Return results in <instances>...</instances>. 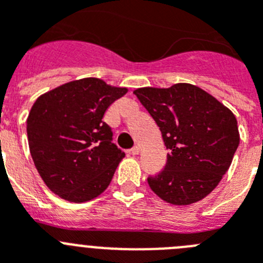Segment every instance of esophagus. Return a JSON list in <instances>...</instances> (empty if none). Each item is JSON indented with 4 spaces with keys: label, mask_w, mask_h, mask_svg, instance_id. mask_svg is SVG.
I'll list each match as a JSON object with an SVG mask.
<instances>
[{
    "label": "esophagus",
    "mask_w": 263,
    "mask_h": 263,
    "mask_svg": "<svg viewBox=\"0 0 263 263\" xmlns=\"http://www.w3.org/2000/svg\"><path fill=\"white\" fill-rule=\"evenodd\" d=\"M130 154H132V155H138L139 154V147H138V146H134V147L130 148Z\"/></svg>",
    "instance_id": "1"
}]
</instances>
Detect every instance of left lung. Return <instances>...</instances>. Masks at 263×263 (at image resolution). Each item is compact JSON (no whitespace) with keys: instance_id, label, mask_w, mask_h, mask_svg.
Instances as JSON below:
<instances>
[{"instance_id":"obj_1","label":"left lung","mask_w":263,"mask_h":263,"mask_svg":"<svg viewBox=\"0 0 263 263\" xmlns=\"http://www.w3.org/2000/svg\"><path fill=\"white\" fill-rule=\"evenodd\" d=\"M150 113L168 148L167 163L148 176L153 191L174 205H190L217 187L240 143L234 115L196 85L134 90Z\"/></svg>"}]
</instances>
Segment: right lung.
I'll return each mask as SVG.
<instances>
[{
    "label": "right lung",
    "instance_id": "obj_1",
    "mask_svg": "<svg viewBox=\"0 0 263 263\" xmlns=\"http://www.w3.org/2000/svg\"><path fill=\"white\" fill-rule=\"evenodd\" d=\"M126 92L87 78L36 99L27 117V139L39 175L53 194L84 203L108 188L125 153L111 142L103 117Z\"/></svg>",
    "mask_w": 263,
    "mask_h": 263
}]
</instances>
